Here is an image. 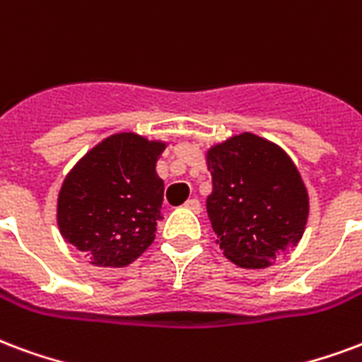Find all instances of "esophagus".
I'll return each mask as SVG.
<instances>
[{
    "label": "esophagus",
    "instance_id": "esophagus-1",
    "mask_svg": "<svg viewBox=\"0 0 362 362\" xmlns=\"http://www.w3.org/2000/svg\"><path fill=\"white\" fill-rule=\"evenodd\" d=\"M184 207L189 209V211H194V213H199V211H202V203L197 202V199H188V202L184 203Z\"/></svg>",
    "mask_w": 362,
    "mask_h": 362
}]
</instances>
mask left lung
Returning <instances> with one entry per match:
<instances>
[{
    "label": "left lung",
    "mask_w": 362,
    "mask_h": 362,
    "mask_svg": "<svg viewBox=\"0 0 362 362\" xmlns=\"http://www.w3.org/2000/svg\"><path fill=\"white\" fill-rule=\"evenodd\" d=\"M207 215L222 253L243 269H267L303 235L309 195L282 149L240 134L207 153Z\"/></svg>",
    "instance_id": "obj_1"
}]
</instances>
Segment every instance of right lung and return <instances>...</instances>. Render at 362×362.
<instances>
[{"instance_id": "right-lung-1", "label": "right lung", "mask_w": 362, "mask_h": 362, "mask_svg": "<svg viewBox=\"0 0 362 362\" xmlns=\"http://www.w3.org/2000/svg\"><path fill=\"white\" fill-rule=\"evenodd\" d=\"M163 149L138 134H115L63 182L59 230L95 267H127L155 240L165 194L155 163Z\"/></svg>"}]
</instances>
